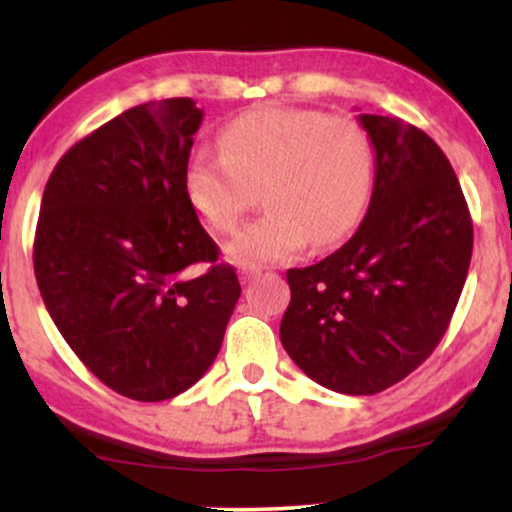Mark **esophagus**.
<instances>
[{"label": "esophagus", "mask_w": 512, "mask_h": 512, "mask_svg": "<svg viewBox=\"0 0 512 512\" xmlns=\"http://www.w3.org/2000/svg\"><path fill=\"white\" fill-rule=\"evenodd\" d=\"M257 274H260V269H255V267H243V269H240V281H243V284H250V281L255 279Z\"/></svg>", "instance_id": "34e87169"}]
</instances>
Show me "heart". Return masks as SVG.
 <instances>
[{"mask_svg":"<svg viewBox=\"0 0 512 512\" xmlns=\"http://www.w3.org/2000/svg\"><path fill=\"white\" fill-rule=\"evenodd\" d=\"M373 137L346 115L262 105L233 117L219 151L197 146L182 166V192L216 236L233 231L260 187L267 214L226 243L243 267L284 262L313 243H339L366 214L375 187Z\"/></svg>","mask_w":512,"mask_h":512,"instance_id":"1","label":"heart"}]
</instances>
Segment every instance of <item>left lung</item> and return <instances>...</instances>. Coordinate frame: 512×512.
Wrapping results in <instances>:
<instances>
[{
	"mask_svg": "<svg viewBox=\"0 0 512 512\" xmlns=\"http://www.w3.org/2000/svg\"><path fill=\"white\" fill-rule=\"evenodd\" d=\"M378 170L349 243L289 269L284 349L315 383L375 395L433 354L469 272L472 216L440 146L399 117L358 115Z\"/></svg>",
	"mask_w": 512,
	"mask_h": 512,
	"instance_id": "8db88e82",
	"label": "left lung"
}]
</instances>
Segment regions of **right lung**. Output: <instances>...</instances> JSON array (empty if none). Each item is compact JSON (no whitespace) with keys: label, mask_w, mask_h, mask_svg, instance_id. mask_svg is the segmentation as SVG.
I'll use <instances>...</instances> for the list:
<instances>
[{"label":"right lung","mask_w":512,"mask_h":512,"mask_svg":"<svg viewBox=\"0 0 512 512\" xmlns=\"http://www.w3.org/2000/svg\"><path fill=\"white\" fill-rule=\"evenodd\" d=\"M204 113L192 98L113 117L60 158L45 185L33 267L45 308L110 390L163 402L207 373L240 298L182 192ZM209 263L192 280L184 272Z\"/></svg>","instance_id":"add662e5"}]
</instances>
